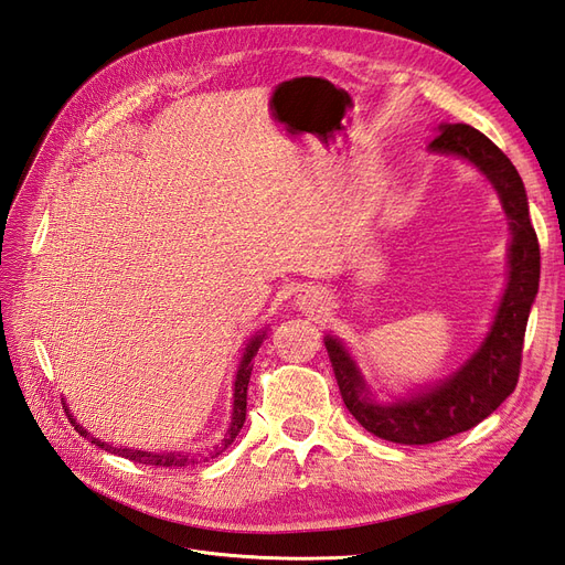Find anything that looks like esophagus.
<instances>
[{"label":"esophagus","mask_w":565,"mask_h":565,"mask_svg":"<svg viewBox=\"0 0 565 565\" xmlns=\"http://www.w3.org/2000/svg\"><path fill=\"white\" fill-rule=\"evenodd\" d=\"M322 292L316 287H303L301 292L297 295V309L303 313H316L318 309H322Z\"/></svg>","instance_id":"34e87169"}]
</instances>
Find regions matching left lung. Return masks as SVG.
<instances>
[{"instance_id": "obj_1", "label": "left lung", "mask_w": 565, "mask_h": 565, "mask_svg": "<svg viewBox=\"0 0 565 565\" xmlns=\"http://www.w3.org/2000/svg\"><path fill=\"white\" fill-rule=\"evenodd\" d=\"M436 131L429 152L473 164L494 188L509 221L507 287L490 330L446 380L413 388L393 401L377 398L344 341L334 334L324 337L349 413L370 434L403 446H426L469 431L514 393L530 306L540 287V245L516 167L486 134L469 125H440Z\"/></svg>"}]
</instances>
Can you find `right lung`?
I'll use <instances>...</instances> for the list:
<instances>
[{"label":"right lung","mask_w":565,"mask_h":565,"mask_svg":"<svg viewBox=\"0 0 565 565\" xmlns=\"http://www.w3.org/2000/svg\"><path fill=\"white\" fill-rule=\"evenodd\" d=\"M266 332L268 330L254 332L252 339L245 344L241 365H237L235 382H233V415H231V424H228L224 438L216 443V446L210 450V455H200V452H146V450H131V448H113V446H108L106 440H98L96 436H92L87 429H84V426H79L77 419L73 417V413H67V419H71V424L75 426V431L79 436H84V438H89L94 446L106 448L108 452H115L119 457H127L131 461H139V465H150V467H188V465H198V461H202V459L216 457V455H221L231 446V443L235 440V436L241 434L243 424H245V417H247V384H249V374H252V367H254L252 365V358L256 355V351H259V347L264 344ZM63 407L67 409L65 403H63Z\"/></svg>","instance_id":"add662e5"}]
</instances>
